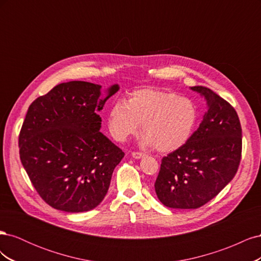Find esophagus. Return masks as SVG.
<instances>
[{
	"instance_id": "1",
	"label": "esophagus",
	"mask_w": 261,
	"mask_h": 261,
	"mask_svg": "<svg viewBox=\"0 0 261 261\" xmlns=\"http://www.w3.org/2000/svg\"><path fill=\"white\" fill-rule=\"evenodd\" d=\"M132 155H133V158H135V159H140V158L145 156V153L140 152V151H133Z\"/></svg>"
}]
</instances>
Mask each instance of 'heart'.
<instances>
[{
  "instance_id": "heart-1",
  "label": "heart",
  "mask_w": 261,
  "mask_h": 261,
  "mask_svg": "<svg viewBox=\"0 0 261 261\" xmlns=\"http://www.w3.org/2000/svg\"><path fill=\"white\" fill-rule=\"evenodd\" d=\"M198 110L194 101L175 92L139 89L127 102L117 100L110 108L109 129L118 141L136 135L141 124L143 141L160 152H172L183 147L195 130Z\"/></svg>"
}]
</instances>
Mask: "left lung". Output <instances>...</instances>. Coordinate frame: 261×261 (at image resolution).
I'll return each mask as SVG.
<instances>
[{"label":"left lung","instance_id":"left-lung-1","mask_svg":"<svg viewBox=\"0 0 261 261\" xmlns=\"http://www.w3.org/2000/svg\"><path fill=\"white\" fill-rule=\"evenodd\" d=\"M207 101V112L187 143L163 156L154 189L169 208L197 209L230 183L242 156V127L235 109L207 87L191 88Z\"/></svg>","mask_w":261,"mask_h":261}]
</instances>
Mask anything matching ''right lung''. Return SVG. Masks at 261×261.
Listing matches in <instances>:
<instances>
[{
    "mask_svg": "<svg viewBox=\"0 0 261 261\" xmlns=\"http://www.w3.org/2000/svg\"><path fill=\"white\" fill-rule=\"evenodd\" d=\"M120 89L68 82L29 106L19 133L20 161L41 198L54 209L84 212L103 200L122 149L100 132L97 114Z\"/></svg>",
    "mask_w": 261,
    "mask_h": 261,
    "instance_id": "1",
    "label": "right lung"
}]
</instances>
